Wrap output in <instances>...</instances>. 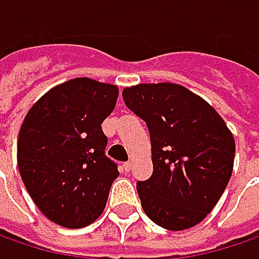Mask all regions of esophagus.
<instances>
[{"label":"esophagus","instance_id":"obj_1","mask_svg":"<svg viewBox=\"0 0 259 259\" xmlns=\"http://www.w3.org/2000/svg\"><path fill=\"white\" fill-rule=\"evenodd\" d=\"M123 168H124V171H130V168H132V164H130L129 161L123 162Z\"/></svg>","mask_w":259,"mask_h":259}]
</instances>
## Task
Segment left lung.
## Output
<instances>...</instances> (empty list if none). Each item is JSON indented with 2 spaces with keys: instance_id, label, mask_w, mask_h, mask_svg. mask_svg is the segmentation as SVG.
<instances>
[{
  "instance_id": "1",
  "label": "left lung",
  "mask_w": 259,
  "mask_h": 259,
  "mask_svg": "<svg viewBox=\"0 0 259 259\" xmlns=\"http://www.w3.org/2000/svg\"><path fill=\"white\" fill-rule=\"evenodd\" d=\"M123 99L151 138L154 171L136 185L145 214L173 232L196 226L230 180L232 132L205 99L182 84H135L124 88Z\"/></svg>"
}]
</instances>
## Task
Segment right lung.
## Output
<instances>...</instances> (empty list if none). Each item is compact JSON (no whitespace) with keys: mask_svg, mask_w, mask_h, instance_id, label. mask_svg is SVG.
Masks as SVG:
<instances>
[{"mask_svg":"<svg viewBox=\"0 0 259 259\" xmlns=\"http://www.w3.org/2000/svg\"><path fill=\"white\" fill-rule=\"evenodd\" d=\"M117 98L115 84L76 77L50 89L24 117L19 171L40 212L58 226H89L105 208L118 170L105 155L101 124Z\"/></svg>","mask_w":259,"mask_h":259,"instance_id":"right-lung-1","label":"right lung"}]
</instances>
